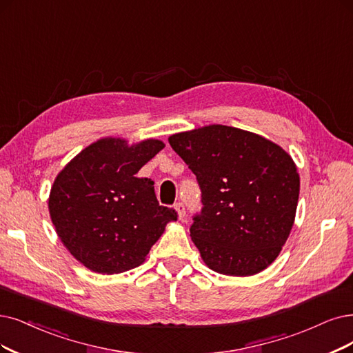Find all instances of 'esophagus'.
<instances>
[{"mask_svg": "<svg viewBox=\"0 0 353 353\" xmlns=\"http://www.w3.org/2000/svg\"><path fill=\"white\" fill-rule=\"evenodd\" d=\"M176 211H177V215H179V219L183 221V218L186 216V210H185V205L183 203H176Z\"/></svg>", "mask_w": 353, "mask_h": 353, "instance_id": "esophagus-1", "label": "esophagus"}]
</instances>
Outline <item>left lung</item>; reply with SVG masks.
I'll use <instances>...</instances> for the list:
<instances>
[{
    "label": "left lung",
    "mask_w": 353,
    "mask_h": 353,
    "mask_svg": "<svg viewBox=\"0 0 353 353\" xmlns=\"http://www.w3.org/2000/svg\"><path fill=\"white\" fill-rule=\"evenodd\" d=\"M168 142L202 192L190 237L205 265L230 276L266 269L295 219L299 176L291 155L263 137L225 125L174 134Z\"/></svg>",
    "instance_id": "8db88e82"
}]
</instances>
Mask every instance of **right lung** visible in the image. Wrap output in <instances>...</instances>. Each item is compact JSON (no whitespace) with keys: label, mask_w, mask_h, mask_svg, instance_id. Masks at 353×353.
<instances>
[{"label":"right lung","mask_w":353,"mask_h":353,"mask_svg":"<svg viewBox=\"0 0 353 353\" xmlns=\"http://www.w3.org/2000/svg\"><path fill=\"white\" fill-rule=\"evenodd\" d=\"M164 148L159 139L134 145L121 138L91 143L63 167L49 194V214L58 237L85 268L121 273L139 266L170 221L154 181L137 177Z\"/></svg>","instance_id":"1"}]
</instances>
